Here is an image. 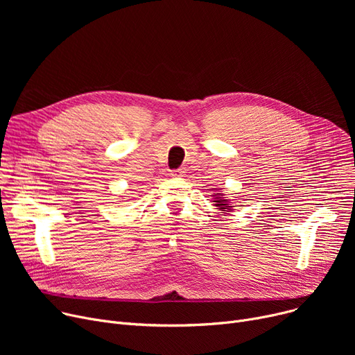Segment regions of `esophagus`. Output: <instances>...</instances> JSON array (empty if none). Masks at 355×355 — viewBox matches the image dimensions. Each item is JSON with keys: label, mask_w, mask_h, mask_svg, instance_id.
<instances>
[{"label": "esophagus", "mask_w": 355, "mask_h": 355, "mask_svg": "<svg viewBox=\"0 0 355 355\" xmlns=\"http://www.w3.org/2000/svg\"><path fill=\"white\" fill-rule=\"evenodd\" d=\"M171 175L173 177H184L185 175V170H184V168H178V170H174L171 173Z\"/></svg>", "instance_id": "34e87169"}]
</instances>
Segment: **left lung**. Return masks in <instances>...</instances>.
I'll list each match as a JSON object with an SVG mask.
<instances>
[{"label":"left lung","instance_id":"obj_1","mask_svg":"<svg viewBox=\"0 0 355 355\" xmlns=\"http://www.w3.org/2000/svg\"><path fill=\"white\" fill-rule=\"evenodd\" d=\"M221 196H223L221 193H218L217 196H213V197H214L216 206H217V207H218V210H221V211H232L234 206H230V204H229V200H225V198H223Z\"/></svg>","mask_w":355,"mask_h":355}]
</instances>
